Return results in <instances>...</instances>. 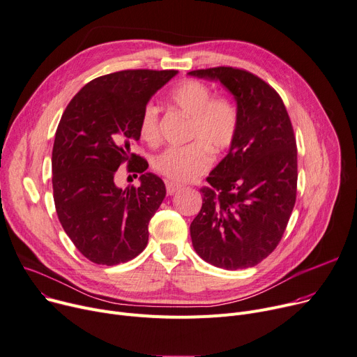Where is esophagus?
Returning <instances> with one entry per match:
<instances>
[{"mask_svg": "<svg viewBox=\"0 0 357 357\" xmlns=\"http://www.w3.org/2000/svg\"><path fill=\"white\" fill-rule=\"evenodd\" d=\"M181 188H182V185H179V183H176V182L166 181V192H168L169 195H174L175 192H178Z\"/></svg>", "mask_w": 357, "mask_h": 357, "instance_id": "1", "label": "esophagus"}]
</instances>
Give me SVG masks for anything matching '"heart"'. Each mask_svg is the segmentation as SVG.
<instances>
[{
	"instance_id": "heart-1",
	"label": "heart",
	"mask_w": 357,
	"mask_h": 357,
	"mask_svg": "<svg viewBox=\"0 0 357 357\" xmlns=\"http://www.w3.org/2000/svg\"><path fill=\"white\" fill-rule=\"evenodd\" d=\"M172 105L189 117L185 146H172L153 158V169L175 182H189L212 165V152L232 146L240 129V112L227 96H212L202 82L188 79L169 94ZM139 135L149 145L159 142V109L148 103L140 113Z\"/></svg>"
}]
</instances>
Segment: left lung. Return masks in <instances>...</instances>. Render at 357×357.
I'll return each instance as SVG.
<instances>
[{"instance_id": "obj_1", "label": "left lung", "mask_w": 357, "mask_h": 357, "mask_svg": "<svg viewBox=\"0 0 357 357\" xmlns=\"http://www.w3.org/2000/svg\"><path fill=\"white\" fill-rule=\"evenodd\" d=\"M220 80L236 100L240 129L228 155L202 186V208L191 224L192 245L206 263L254 267L278 245L297 195V145L280 94L236 67L189 71Z\"/></svg>"}]
</instances>
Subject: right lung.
I'll return each mask as SVG.
<instances>
[{
	"mask_svg": "<svg viewBox=\"0 0 357 357\" xmlns=\"http://www.w3.org/2000/svg\"><path fill=\"white\" fill-rule=\"evenodd\" d=\"M176 73L137 68L100 76L80 89L60 119L52 156L54 205L71 243L94 264L128 263L148 245V225L166 188L130 146L140 139L142 110ZM123 162L141 174V185L125 192L114 183Z\"/></svg>",
	"mask_w": 357,
	"mask_h": 357,
	"instance_id": "right-lung-1",
	"label": "right lung"
}]
</instances>
